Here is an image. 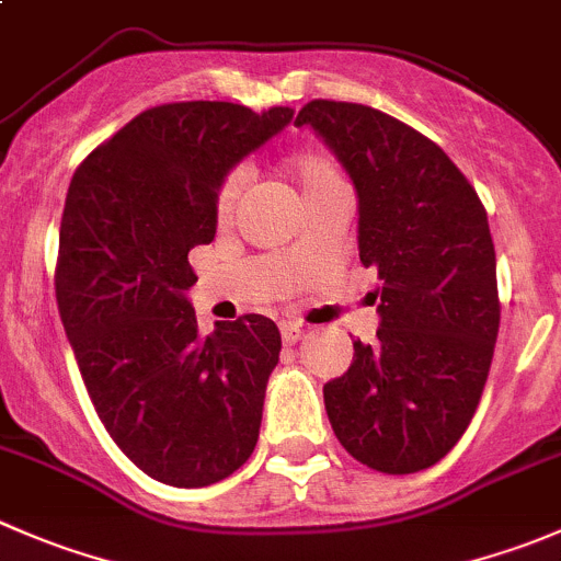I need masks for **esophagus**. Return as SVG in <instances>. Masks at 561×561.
Here are the masks:
<instances>
[{
	"label": "esophagus",
	"mask_w": 561,
	"mask_h": 561,
	"mask_svg": "<svg viewBox=\"0 0 561 561\" xmlns=\"http://www.w3.org/2000/svg\"><path fill=\"white\" fill-rule=\"evenodd\" d=\"M301 336H304L301 325H298V323H282V340H285V345H296Z\"/></svg>",
	"instance_id": "obj_1"
}]
</instances>
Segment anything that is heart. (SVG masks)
Listing matches in <instances>:
<instances>
[{
  "label": "heart",
  "instance_id": "1",
  "mask_svg": "<svg viewBox=\"0 0 561 561\" xmlns=\"http://www.w3.org/2000/svg\"><path fill=\"white\" fill-rule=\"evenodd\" d=\"M290 175L293 181L301 188L304 203H312V199L323 197V194L336 192V188H347L345 175H342L340 164L331 159L323 150H301L290 159ZM243 170H232L230 175L221 181L219 192H216V216L219 221H227L236 214V205L241 199L243 192Z\"/></svg>",
  "mask_w": 561,
  "mask_h": 561
}]
</instances>
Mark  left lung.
Masks as SVG:
<instances>
[{
    "label": "left lung",
    "instance_id": "1",
    "mask_svg": "<svg viewBox=\"0 0 561 561\" xmlns=\"http://www.w3.org/2000/svg\"><path fill=\"white\" fill-rule=\"evenodd\" d=\"M358 194V260L378 271L375 342L323 386L334 436L383 474L436 466L469 427L496 347V252L485 205L425 134L373 106L309 101Z\"/></svg>",
    "mask_w": 561,
    "mask_h": 561
}]
</instances>
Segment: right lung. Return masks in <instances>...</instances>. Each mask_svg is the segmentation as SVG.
<instances>
[{
  "label": "right lung",
  "instance_id": "1",
  "mask_svg": "<svg viewBox=\"0 0 561 561\" xmlns=\"http://www.w3.org/2000/svg\"><path fill=\"white\" fill-rule=\"evenodd\" d=\"M293 119L241 103L145 108L79 164L54 271L81 380L125 458L153 480L205 488L254 453L282 336L243 314L199 336L188 252L216 236V192Z\"/></svg>",
  "mask_w": 561,
  "mask_h": 561
}]
</instances>
